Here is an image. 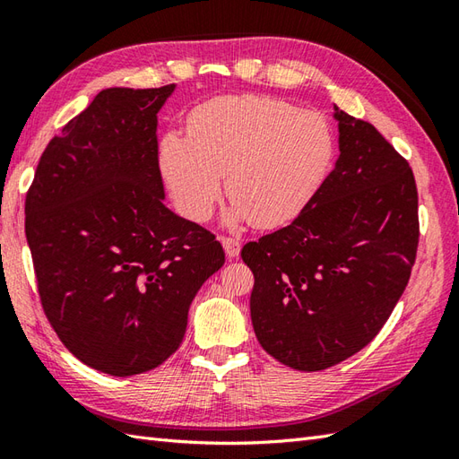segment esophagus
<instances>
[{"label":"esophagus","instance_id":"esophagus-1","mask_svg":"<svg viewBox=\"0 0 459 459\" xmlns=\"http://www.w3.org/2000/svg\"><path fill=\"white\" fill-rule=\"evenodd\" d=\"M222 242V248L227 252L229 258H237L240 255V240L238 238H232V237H221Z\"/></svg>","mask_w":459,"mask_h":459}]
</instances>
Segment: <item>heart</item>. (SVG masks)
Listing matches in <instances>:
<instances>
[{
    "mask_svg": "<svg viewBox=\"0 0 459 459\" xmlns=\"http://www.w3.org/2000/svg\"><path fill=\"white\" fill-rule=\"evenodd\" d=\"M335 155L325 116L268 96H221L197 106L187 135L168 132L160 168L175 207L193 222L209 221L222 195L230 221L272 229L291 221L324 183Z\"/></svg>",
    "mask_w": 459,
    "mask_h": 459,
    "instance_id": "heart-1",
    "label": "heart"
}]
</instances>
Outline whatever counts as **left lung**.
I'll return each mask as SVG.
<instances>
[{
	"mask_svg": "<svg viewBox=\"0 0 459 459\" xmlns=\"http://www.w3.org/2000/svg\"><path fill=\"white\" fill-rule=\"evenodd\" d=\"M339 160L288 227L247 242L250 317L262 349L296 370H324L368 345L416 260L411 165L373 124L335 106Z\"/></svg>",
	"mask_w": 459,
	"mask_h": 459,
	"instance_id": "8db88e82",
	"label": "left lung"
}]
</instances>
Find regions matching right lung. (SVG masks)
<instances>
[{"mask_svg": "<svg viewBox=\"0 0 459 459\" xmlns=\"http://www.w3.org/2000/svg\"><path fill=\"white\" fill-rule=\"evenodd\" d=\"M173 89L96 94L48 142L25 197L48 324L76 359L114 377L179 349L195 294L224 264L211 230L163 204L158 112Z\"/></svg>", "mask_w": 459, "mask_h": 459, "instance_id": "add662e5", "label": "right lung"}]
</instances>
